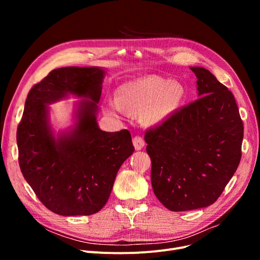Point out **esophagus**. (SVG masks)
I'll return each mask as SVG.
<instances>
[{"label": "esophagus", "mask_w": 260, "mask_h": 260, "mask_svg": "<svg viewBox=\"0 0 260 260\" xmlns=\"http://www.w3.org/2000/svg\"><path fill=\"white\" fill-rule=\"evenodd\" d=\"M133 143H134V146H135L136 149H137V151H140V149L143 148V146L145 145L144 140L141 137H139V136H136V137H134Z\"/></svg>", "instance_id": "obj_1"}]
</instances>
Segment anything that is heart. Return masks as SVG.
Segmentation results:
<instances>
[{
    "instance_id": "heart-1",
    "label": "heart",
    "mask_w": 260,
    "mask_h": 260,
    "mask_svg": "<svg viewBox=\"0 0 260 260\" xmlns=\"http://www.w3.org/2000/svg\"><path fill=\"white\" fill-rule=\"evenodd\" d=\"M183 97L181 84L158 76H147L119 86L116 100H108L107 109L112 114L124 111L142 115L146 124L158 125L179 107Z\"/></svg>"
}]
</instances>
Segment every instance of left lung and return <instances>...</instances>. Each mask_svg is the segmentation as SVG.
<instances>
[{
	"mask_svg": "<svg viewBox=\"0 0 260 260\" xmlns=\"http://www.w3.org/2000/svg\"><path fill=\"white\" fill-rule=\"evenodd\" d=\"M198 98L145 134L158 200L182 212L213 204L236 172L243 124L233 93L204 67H189Z\"/></svg>",
	"mask_w": 260,
	"mask_h": 260,
	"instance_id": "1",
	"label": "left lung"
}]
</instances>
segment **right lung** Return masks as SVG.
Returning <instances> with one entry per match:
<instances>
[{
  "label": "right lung",
  "instance_id": "obj_1",
  "mask_svg": "<svg viewBox=\"0 0 260 260\" xmlns=\"http://www.w3.org/2000/svg\"><path fill=\"white\" fill-rule=\"evenodd\" d=\"M102 67L53 70L27 95L17 131L21 172L37 197L62 216H87L107 202L121 166L135 151L128 131H102L97 121ZM73 95L80 99L74 124L58 133L48 105Z\"/></svg>",
  "mask_w": 260,
  "mask_h": 260
}]
</instances>
